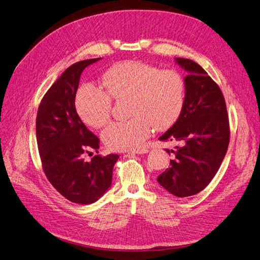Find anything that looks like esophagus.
<instances>
[{
  "label": "esophagus",
  "mask_w": 260,
  "mask_h": 260,
  "mask_svg": "<svg viewBox=\"0 0 260 260\" xmlns=\"http://www.w3.org/2000/svg\"><path fill=\"white\" fill-rule=\"evenodd\" d=\"M149 150L147 148H138V149H134L131 150L130 152L133 154H144V153H147Z\"/></svg>",
  "instance_id": "obj_1"
}]
</instances>
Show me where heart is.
I'll return each instance as SVG.
<instances>
[{
    "label": "heart",
    "mask_w": 260,
    "mask_h": 260,
    "mask_svg": "<svg viewBox=\"0 0 260 260\" xmlns=\"http://www.w3.org/2000/svg\"><path fill=\"white\" fill-rule=\"evenodd\" d=\"M106 91L92 84L82 85L76 95L80 118L92 128L109 121L112 111L110 97L129 98L127 121L112 122L102 131V140L112 150L140 147L151 133L170 128L180 116L185 95L182 77L174 70H160L138 60L121 61L109 68L102 78Z\"/></svg>",
    "instance_id": "1"
}]
</instances>
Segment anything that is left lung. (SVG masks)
<instances>
[{"instance_id": "left-lung-1", "label": "left lung", "mask_w": 260, "mask_h": 260, "mask_svg": "<svg viewBox=\"0 0 260 260\" xmlns=\"http://www.w3.org/2000/svg\"><path fill=\"white\" fill-rule=\"evenodd\" d=\"M175 63L186 72L184 105L180 116L159 138L179 144L171 166L157 181L177 197H186L204 190L214 177L230 144V123L220 87L195 61L175 57Z\"/></svg>"}]
</instances>
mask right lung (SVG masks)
<instances>
[{
    "instance_id": "1",
    "label": "right lung",
    "mask_w": 260,
    "mask_h": 260,
    "mask_svg": "<svg viewBox=\"0 0 260 260\" xmlns=\"http://www.w3.org/2000/svg\"><path fill=\"white\" fill-rule=\"evenodd\" d=\"M100 59L68 67L41 100L36 118L37 145L47 178L68 201L81 205L97 202L109 190L119 158L111 153L97 154L88 162L83 159V153L97 151L100 141L79 117L76 95L83 70Z\"/></svg>"
}]
</instances>
